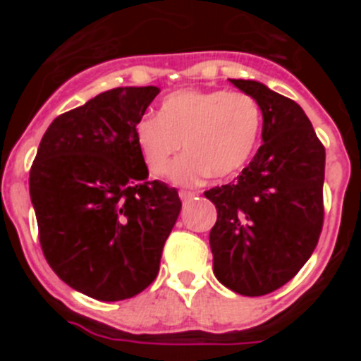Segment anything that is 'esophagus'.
<instances>
[{"label": "esophagus", "mask_w": 361, "mask_h": 361, "mask_svg": "<svg viewBox=\"0 0 361 361\" xmlns=\"http://www.w3.org/2000/svg\"><path fill=\"white\" fill-rule=\"evenodd\" d=\"M178 197H180V200H183V202H188V200L195 199L197 193H193V191H180V193H178Z\"/></svg>", "instance_id": "34e87169"}]
</instances>
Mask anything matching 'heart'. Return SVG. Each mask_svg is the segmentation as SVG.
Returning <instances> with one entry per match:
<instances>
[{"label":"heart","mask_w":361,"mask_h":361,"mask_svg":"<svg viewBox=\"0 0 361 361\" xmlns=\"http://www.w3.org/2000/svg\"><path fill=\"white\" fill-rule=\"evenodd\" d=\"M262 132V111L242 92L186 88L166 95L157 117L135 124V142L146 168L155 177L170 170L178 186H197L209 175L226 178L240 171L253 155Z\"/></svg>","instance_id":"1"}]
</instances>
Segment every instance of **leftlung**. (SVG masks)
Listing matches in <instances>:
<instances>
[{
    "mask_svg": "<svg viewBox=\"0 0 361 361\" xmlns=\"http://www.w3.org/2000/svg\"><path fill=\"white\" fill-rule=\"evenodd\" d=\"M262 111V146L233 183L204 195L216 208L213 273L244 296L282 288L302 269L324 224L325 149L305 111L253 79H229Z\"/></svg>",
    "mask_w": 361,
    "mask_h": 361,
    "instance_id": "left-lung-1",
    "label": "left lung"
}]
</instances>
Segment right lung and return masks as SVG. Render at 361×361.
<instances>
[{
  "label": "right lung",
  "instance_id": "1",
  "mask_svg": "<svg viewBox=\"0 0 361 361\" xmlns=\"http://www.w3.org/2000/svg\"><path fill=\"white\" fill-rule=\"evenodd\" d=\"M157 86H119L52 121L30 170L44 258L75 291L103 302L145 291L180 213L175 188L148 180L135 142Z\"/></svg>",
  "mask_w": 361,
  "mask_h": 361
}]
</instances>
